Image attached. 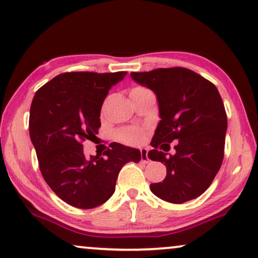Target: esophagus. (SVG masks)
Wrapping results in <instances>:
<instances>
[{
	"label": "esophagus",
	"instance_id": "obj_1",
	"mask_svg": "<svg viewBox=\"0 0 258 258\" xmlns=\"http://www.w3.org/2000/svg\"><path fill=\"white\" fill-rule=\"evenodd\" d=\"M141 161L143 163H148L150 161L148 158V150H147L146 148L141 149Z\"/></svg>",
	"mask_w": 258,
	"mask_h": 258
}]
</instances>
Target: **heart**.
Listing matches in <instances>:
<instances>
[{
    "instance_id": "1",
    "label": "heart",
    "mask_w": 258,
    "mask_h": 258,
    "mask_svg": "<svg viewBox=\"0 0 258 258\" xmlns=\"http://www.w3.org/2000/svg\"><path fill=\"white\" fill-rule=\"evenodd\" d=\"M145 88H135L134 90H142ZM119 141L126 143V145H140L145 140V133L141 129H126L124 132L119 133Z\"/></svg>"
}]
</instances>
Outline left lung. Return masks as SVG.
<instances>
[{
  "mask_svg": "<svg viewBox=\"0 0 258 258\" xmlns=\"http://www.w3.org/2000/svg\"><path fill=\"white\" fill-rule=\"evenodd\" d=\"M130 75L155 92L161 117L148 158L162 162L167 175L162 182L152 183L150 190L173 204L198 198L212 183L224 159L227 118L218 90L185 68ZM173 141H177L176 154L166 157Z\"/></svg>",
  "mask_w": 258,
  "mask_h": 258,
  "instance_id": "8db88e82",
  "label": "left lung"
}]
</instances>
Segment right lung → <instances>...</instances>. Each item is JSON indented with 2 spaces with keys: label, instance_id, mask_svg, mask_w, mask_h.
<instances>
[{
  "label": "right lung",
  "instance_id": "1",
  "mask_svg": "<svg viewBox=\"0 0 258 258\" xmlns=\"http://www.w3.org/2000/svg\"><path fill=\"white\" fill-rule=\"evenodd\" d=\"M126 72H66L35 92L29 113V135L39 168L60 199L78 209L102 205L115 192L122 167L139 162L141 153L113 142L104 156L86 158L83 142L100 128V109L109 90Z\"/></svg>",
  "mask_w": 258,
  "mask_h": 258
}]
</instances>
